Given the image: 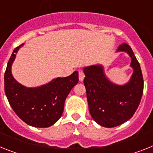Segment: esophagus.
<instances>
[{
  "instance_id": "obj_1",
  "label": "esophagus",
  "mask_w": 153,
  "mask_h": 153,
  "mask_svg": "<svg viewBox=\"0 0 153 153\" xmlns=\"http://www.w3.org/2000/svg\"><path fill=\"white\" fill-rule=\"evenodd\" d=\"M84 76H85V75H84V73H83L82 70H79V81L82 82L83 80V79H84Z\"/></svg>"
}]
</instances>
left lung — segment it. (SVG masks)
<instances>
[{
    "label": "left lung",
    "mask_w": 153,
    "mask_h": 153,
    "mask_svg": "<svg viewBox=\"0 0 153 153\" xmlns=\"http://www.w3.org/2000/svg\"><path fill=\"white\" fill-rule=\"evenodd\" d=\"M118 52H126L131 58L134 72L128 83L117 85L106 77L101 65L83 69L89 111L93 119L105 128H113L127 121L140 104L143 94V76L139 62L128 44L119 45Z\"/></svg>",
    "instance_id": "8db88e82"
}]
</instances>
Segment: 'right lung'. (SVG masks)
Returning <instances> with one entry per match:
<instances>
[{
  "label": "right lung",
  "instance_id": "1",
  "mask_svg": "<svg viewBox=\"0 0 153 153\" xmlns=\"http://www.w3.org/2000/svg\"><path fill=\"white\" fill-rule=\"evenodd\" d=\"M16 47L10 57L4 74V91L8 102L26 124L36 128H47L60 118L66 97L79 81L78 72L66 77H58L45 85L28 88L15 80L11 74V65L18 50Z\"/></svg>",
  "mask_w": 153,
  "mask_h": 153
}]
</instances>
